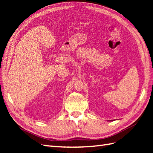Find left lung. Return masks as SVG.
Listing matches in <instances>:
<instances>
[{"instance_id":"obj_1","label":"left lung","mask_w":153,"mask_h":153,"mask_svg":"<svg viewBox=\"0 0 153 153\" xmlns=\"http://www.w3.org/2000/svg\"><path fill=\"white\" fill-rule=\"evenodd\" d=\"M112 121H113V120H112Z\"/></svg>"}]
</instances>
